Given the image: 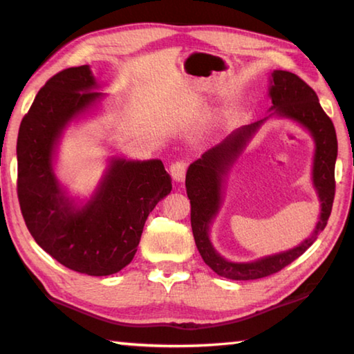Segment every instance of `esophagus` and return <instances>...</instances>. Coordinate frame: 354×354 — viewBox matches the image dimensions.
<instances>
[{"instance_id": "esophagus-1", "label": "esophagus", "mask_w": 354, "mask_h": 354, "mask_svg": "<svg viewBox=\"0 0 354 354\" xmlns=\"http://www.w3.org/2000/svg\"><path fill=\"white\" fill-rule=\"evenodd\" d=\"M171 176L176 182H183L186 176V162L185 160H176L174 163L171 165Z\"/></svg>"}]
</instances>
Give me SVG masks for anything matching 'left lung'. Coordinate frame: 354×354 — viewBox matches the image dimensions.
Wrapping results in <instances>:
<instances>
[{"mask_svg": "<svg viewBox=\"0 0 354 354\" xmlns=\"http://www.w3.org/2000/svg\"><path fill=\"white\" fill-rule=\"evenodd\" d=\"M271 77L272 84L270 95L272 104H274L272 108H276V114L296 120L311 132L316 142L313 182H315L319 198L322 202L321 217H319L316 230L311 237L296 248L250 263L228 262L212 248L208 237L209 223L217 214L220 206L222 177L240 154L252 132H256L262 120L236 131L234 134L226 137L222 143L206 151L202 158L196 160L186 172L185 183L186 194L191 202V228L197 250L205 263L218 276L232 279V281H254V279L271 276L290 265L292 260L301 257L324 231L331 214L333 200H335V165L337 157L335 124L325 114L316 92L301 77L286 71H274Z\"/></svg>", "mask_w": 354, "mask_h": 354, "instance_id": "8db88e82", "label": "left lung"}]
</instances>
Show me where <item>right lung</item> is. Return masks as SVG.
Listing matches in <instances>:
<instances>
[{"instance_id":"add662e5","label":"right lung","mask_w":354,"mask_h":354,"mask_svg":"<svg viewBox=\"0 0 354 354\" xmlns=\"http://www.w3.org/2000/svg\"><path fill=\"white\" fill-rule=\"evenodd\" d=\"M89 66L50 77L33 100L18 131L17 192L32 237L53 259L88 276L123 270L137 252L149 212L172 189L162 160H114L95 197L75 209L52 171L59 134L102 97Z\"/></svg>"}]
</instances>
